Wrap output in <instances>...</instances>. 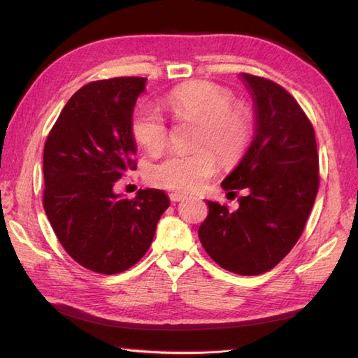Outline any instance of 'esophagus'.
Here are the masks:
<instances>
[{
	"mask_svg": "<svg viewBox=\"0 0 358 358\" xmlns=\"http://www.w3.org/2000/svg\"><path fill=\"white\" fill-rule=\"evenodd\" d=\"M169 199H171V201H183L185 199H186V195L185 194H178V192H172V194H169Z\"/></svg>",
	"mask_w": 358,
	"mask_h": 358,
	"instance_id": "obj_1",
	"label": "esophagus"
}]
</instances>
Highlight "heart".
Returning a JSON list of instances; mask_svg holds the SVG:
<instances>
[{
    "label": "heart",
    "mask_w": 358,
    "mask_h": 358,
    "mask_svg": "<svg viewBox=\"0 0 358 358\" xmlns=\"http://www.w3.org/2000/svg\"><path fill=\"white\" fill-rule=\"evenodd\" d=\"M172 115L180 121L199 123L195 146H209L224 164L235 163L245 152L252 120L243 106L231 104V94L210 83H187L166 98ZM134 138L150 154H158L167 144L164 118L150 108H138L131 120ZM217 171V158L206 148L172 154L150 167L149 180L157 186L178 192H194Z\"/></svg>",
    "instance_id": "1"
}]
</instances>
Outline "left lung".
<instances>
[{
    "instance_id": "8db88e82",
    "label": "left lung",
    "mask_w": 358,
    "mask_h": 358,
    "mask_svg": "<svg viewBox=\"0 0 358 358\" xmlns=\"http://www.w3.org/2000/svg\"><path fill=\"white\" fill-rule=\"evenodd\" d=\"M240 80L252 98L255 131L222 187L248 195L237 210L208 201L199 237L223 269L258 275L283 260L305 229L318 191V154L314 127L291 94L254 75Z\"/></svg>"
}]
</instances>
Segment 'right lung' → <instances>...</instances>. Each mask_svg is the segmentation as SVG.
Instances as JSON below:
<instances>
[{
	"instance_id": "add662e5",
	"label": "right lung",
	"mask_w": 358,
	"mask_h": 358,
	"mask_svg": "<svg viewBox=\"0 0 358 358\" xmlns=\"http://www.w3.org/2000/svg\"><path fill=\"white\" fill-rule=\"evenodd\" d=\"M146 78L94 81L75 92L45 140L44 210L66 252L85 268L112 275L140 260L171 200L140 189L134 200L115 194L136 169L131 131L134 106Z\"/></svg>"
}]
</instances>
